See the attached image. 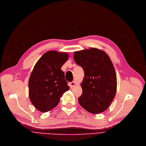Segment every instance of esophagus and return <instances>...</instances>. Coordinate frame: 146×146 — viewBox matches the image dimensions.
<instances>
[{
	"label": "esophagus",
	"mask_w": 146,
	"mask_h": 146,
	"mask_svg": "<svg viewBox=\"0 0 146 146\" xmlns=\"http://www.w3.org/2000/svg\"><path fill=\"white\" fill-rule=\"evenodd\" d=\"M75 86V81H72L71 82H69V86H70L71 88L74 87Z\"/></svg>",
	"instance_id": "esophagus-1"
}]
</instances>
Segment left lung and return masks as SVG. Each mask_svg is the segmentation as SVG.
Returning a JSON list of instances; mask_svg holds the SVG:
<instances>
[{
    "mask_svg": "<svg viewBox=\"0 0 146 146\" xmlns=\"http://www.w3.org/2000/svg\"><path fill=\"white\" fill-rule=\"evenodd\" d=\"M74 57L84 72L79 103L90 113L103 112L110 105L116 91L117 80L112 61L105 52L96 48L76 52Z\"/></svg>",
    "mask_w": 146,
    "mask_h": 146,
    "instance_id": "left-lung-1",
    "label": "left lung"
}]
</instances>
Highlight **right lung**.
Listing matches in <instances>:
<instances>
[{"mask_svg":"<svg viewBox=\"0 0 146 146\" xmlns=\"http://www.w3.org/2000/svg\"><path fill=\"white\" fill-rule=\"evenodd\" d=\"M66 53L48 51L36 64L29 81V97L34 106L41 112L56 107L69 89L61 67L68 59Z\"/></svg>","mask_w":146,"mask_h":146,"instance_id":"right-lung-1","label":"right lung"}]
</instances>
